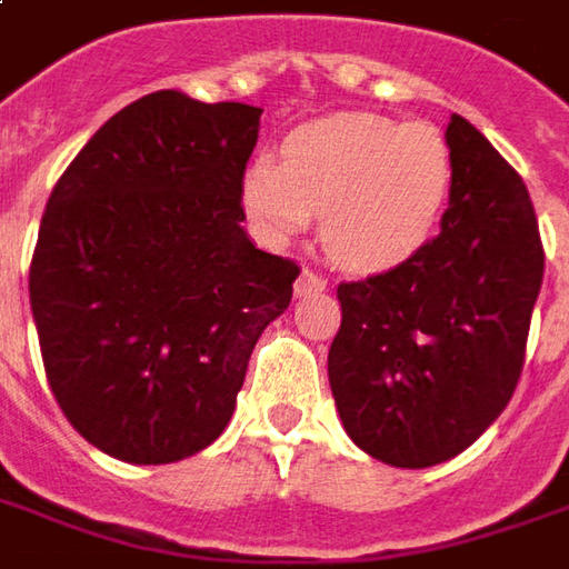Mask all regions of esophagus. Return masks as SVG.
Returning a JSON list of instances; mask_svg holds the SVG:
<instances>
[{
	"mask_svg": "<svg viewBox=\"0 0 569 569\" xmlns=\"http://www.w3.org/2000/svg\"><path fill=\"white\" fill-rule=\"evenodd\" d=\"M328 288V281H325L316 269H303L300 272V278H297V284H293V293L297 297H309V293H319Z\"/></svg>",
	"mask_w": 569,
	"mask_h": 569,
	"instance_id": "34e87169",
	"label": "esophagus"
}]
</instances>
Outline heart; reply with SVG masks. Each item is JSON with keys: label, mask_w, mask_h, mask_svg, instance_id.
Instances as JSON below:
<instances>
[{"label": "heart", "mask_w": 569, "mask_h": 569, "mask_svg": "<svg viewBox=\"0 0 569 569\" xmlns=\"http://www.w3.org/2000/svg\"><path fill=\"white\" fill-rule=\"evenodd\" d=\"M449 188L452 148L433 123L337 113L297 129L284 160H253L241 198L278 241L322 213L325 253L352 272H381L430 238Z\"/></svg>", "instance_id": "obj_1"}]
</instances>
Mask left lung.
<instances>
[{"label":"left lung","mask_w":569,"mask_h":569,"mask_svg":"<svg viewBox=\"0 0 569 569\" xmlns=\"http://www.w3.org/2000/svg\"><path fill=\"white\" fill-rule=\"evenodd\" d=\"M452 188L440 234L343 281L328 381L350 440L393 468L465 452L515 393L546 250L530 191L465 117L446 127Z\"/></svg>","instance_id":"8db88e82"}]
</instances>
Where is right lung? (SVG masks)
<instances>
[{"label":"right lung","instance_id":"1","mask_svg":"<svg viewBox=\"0 0 569 569\" xmlns=\"http://www.w3.org/2000/svg\"><path fill=\"white\" fill-rule=\"evenodd\" d=\"M262 108L160 89L113 113L52 188L30 309L54 399L129 465H170L226 430L247 359L300 266L241 229Z\"/></svg>","mask_w":569,"mask_h":569}]
</instances>
